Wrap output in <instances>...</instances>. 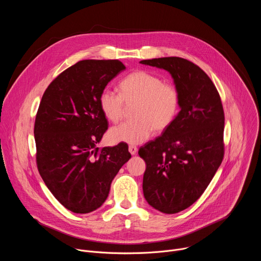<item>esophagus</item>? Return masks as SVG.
Instances as JSON below:
<instances>
[{"label":"esophagus","mask_w":261,"mask_h":261,"mask_svg":"<svg viewBox=\"0 0 261 261\" xmlns=\"http://www.w3.org/2000/svg\"><path fill=\"white\" fill-rule=\"evenodd\" d=\"M129 152L131 155H135L137 153V147L135 145H129Z\"/></svg>","instance_id":"esophagus-1"}]
</instances>
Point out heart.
Listing matches in <instances>:
<instances>
[{
  "label": "heart",
  "mask_w": 261,
  "mask_h": 261,
  "mask_svg": "<svg viewBox=\"0 0 261 261\" xmlns=\"http://www.w3.org/2000/svg\"><path fill=\"white\" fill-rule=\"evenodd\" d=\"M120 94L104 89L99 96L101 113L111 123H118L125 106L134 104L131 121L109 130V139L119 143L138 144L151 136L154 129L163 131L176 119L180 96L175 86L147 71H134L119 84Z\"/></svg>",
  "instance_id": "heart-1"
}]
</instances>
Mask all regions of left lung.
<instances>
[{
	"instance_id": "left-lung-1",
	"label": "left lung",
	"mask_w": 261,
	"mask_h": 261,
	"mask_svg": "<svg viewBox=\"0 0 261 261\" xmlns=\"http://www.w3.org/2000/svg\"><path fill=\"white\" fill-rule=\"evenodd\" d=\"M139 63L168 71L180 96L174 122L138 151L146 164L145 200L161 213L175 214L202 195L221 165L224 111L215 85L192 62L168 57Z\"/></svg>"
}]
</instances>
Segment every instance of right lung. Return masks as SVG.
Segmentation results:
<instances>
[{"label": "right lung", "instance_id": "obj_1", "mask_svg": "<svg viewBox=\"0 0 261 261\" xmlns=\"http://www.w3.org/2000/svg\"><path fill=\"white\" fill-rule=\"evenodd\" d=\"M125 69L118 60L80 61L50 83L37 111V167L58 201L75 214L100 207L131 158L126 143L97 146L108 127L100 93Z\"/></svg>", "mask_w": 261, "mask_h": 261}]
</instances>
